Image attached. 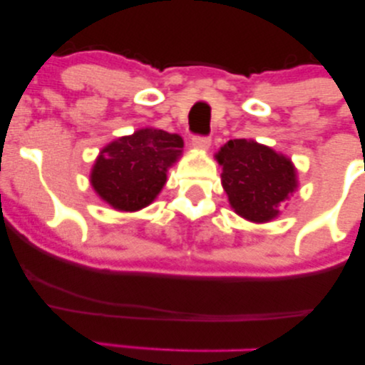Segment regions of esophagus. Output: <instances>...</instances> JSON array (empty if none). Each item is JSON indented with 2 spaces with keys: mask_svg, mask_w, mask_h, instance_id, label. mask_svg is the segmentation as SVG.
<instances>
[{
  "mask_svg": "<svg viewBox=\"0 0 365 365\" xmlns=\"http://www.w3.org/2000/svg\"><path fill=\"white\" fill-rule=\"evenodd\" d=\"M192 145H194V149H199V150H207V149H209V145H211V139H209V137L195 135L194 139H192Z\"/></svg>",
  "mask_w": 365,
  "mask_h": 365,
  "instance_id": "34e87169",
  "label": "esophagus"
}]
</instances>
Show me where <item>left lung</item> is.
I'll return each mask as SVG.
<instances>
[{
    "label": "left lung",
    "instance_id": "8db88e82",
    "mask_svg": "<svg viewBox=\"0 0 365 365\" xmlns=\"http://www.w3.org/2000/svg\"><path fill=\"white\" fill-rule=\"evenodd\" d=\"M223 166L221 183L230 206L254 223H267L279 215V204L297 188L292 161L254 140H228L216 154Z\"/></svg>",
    "mask_w": 365,
    "mask_h": 365
}]
</instances>
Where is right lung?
Returning <instances> with one entry per match:
<instances>
[{
  "instance_id": "add662e5",
  "label": "right lung",
  "mask_w": 365,
  "mask_h": 365,
  "mask_svg": "<svg viewBox=\"0 0 365 365\" xmlns=\"http://www.w3.org/2000/svg\"><path fill=\"white\" fill-rule=\"evenodd\" d=\"M182 137L165 130L142 128L120 137L101 150L91 183L104 202L118 211L149 206L166 183V171L180 158Z\"/></svg>"
}]
</instances>
